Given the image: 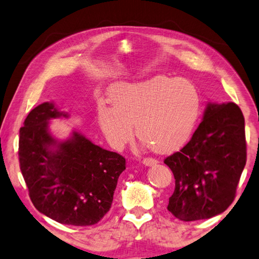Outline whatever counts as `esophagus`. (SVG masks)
<instances>
[{
  "label": "esophagus",
  "mask_w": 259,
  "mask_h": 259,
  "mask_svg": "<svg viewBox=\"0 0 259 259\" xmlns=\"http://www.w3.org/2000/svg\"><path fill=\"white\" fill-rule=\"evenodd\" d=\"M143 163L147 165V166H151V165H154L157 163V160L153 159V157H145V159L143 160Z\"/></svg>",
  "instance_id": "34e87169"
}]
</instances>
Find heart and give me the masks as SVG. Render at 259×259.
Listing matches in <instances>:
<instances>
[{"label": "heart", "instance_id": "obj_1", "mask_svg": "<svg viewBox=\"0 0 259 259\" xmlns=\"http://www.w3.org/2000/svg\"><path fill=\"white\" fill-rule=\"evenodd\" d=\"M113 106L98 104L100 129L116 150L134 137L156 152L181 147L199 119L201 97L194 83L185 78L155 75L137 83H120L111 89Z\"/></svg>", "mask_w": 259, "mask_h": 259}]
</instances>
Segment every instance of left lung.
<instances>
[{
    "label": "left lung",
    "instance_id": "left-lung-1",
    "mask_svg": "<svg viewBox=\"0 0 259 259\" xmlns=\"http://www.w3.org/2000/svg\"><path fill=\"white\" fill-rule=\"evenodd\" d=\"M245 161L240 107L234 103H209L190 142L164 160L175 177L168 210L184 222L224 212L234 201Z\"/></svg>",
    "mask_w": 259,
    "mask_h": 259
}]
</instances>
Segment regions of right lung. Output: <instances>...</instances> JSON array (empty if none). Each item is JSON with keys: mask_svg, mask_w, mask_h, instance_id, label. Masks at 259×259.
<instances>
[{"mask_svg": "<svg viewBox=\"0 0 259 259\" xmlns=\"http://www.w3.org/2000/svg\"><path fill=\"white\" fill-rule=\"evenodd\" d=\"M68 117L52 103L29 112L19 131V163L29 198L41 213L65 225L90 226L111 208L125 159L73 131L58 142L49 121Z\"/></svg>", "mask_w": 259, "mask_h": 259, "instance_id": "add662e5", "label": "right lung"}]
</instances>
